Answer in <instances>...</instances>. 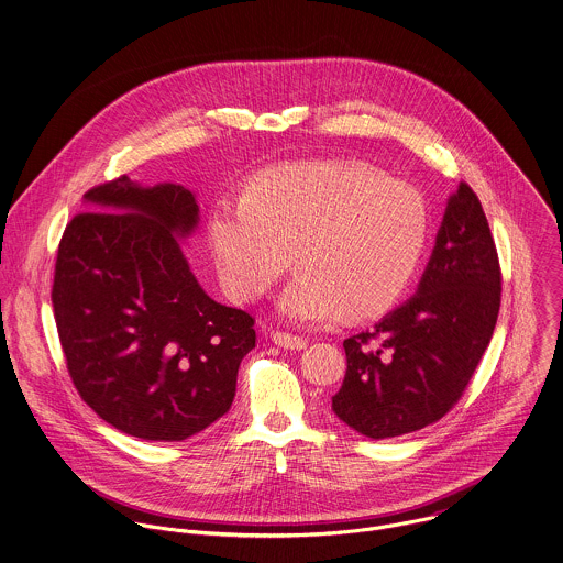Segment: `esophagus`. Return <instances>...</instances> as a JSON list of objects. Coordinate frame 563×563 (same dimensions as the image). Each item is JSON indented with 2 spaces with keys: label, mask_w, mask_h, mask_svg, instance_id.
Instances as JSON below:
<instances>
[{
  "label": "esophagus",
  "mask_w": 563,
  "mask_h": 563,
  "mask_svg": "<svg viewBox=\"0 0 563 563\" xmlns=\"http://www.w3.org/2000/svg\"><path fill=\"white\" fill-rule=\"evenodd\" d=\"M273 342L282 349H290V351H303L308 346V340L299 338V335H292V333H284V331H273Z\"/></svg>",
  "instance_id": "34e87169"
}]
</instances>
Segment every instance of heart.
I'll use <instances>...</instances> for the list:
<instances>
[{"label":"heart","mask_w":563,"mask_h":563,"mask_svg":"<svg viewBox=\"0 0 563 563\" xmlns=\"http://www.w3.org/2000/svg\"><path fill=\"white\" fill-rule=\"evenodd\" d=\"M429 232L424 197L382 170L306 162L257 177L242 201H221L208 242L223 290L251 303L290 266L286 321L324 324L384 314L411 282Z\"/></svg>","instance_id":"1"}]
</instances>
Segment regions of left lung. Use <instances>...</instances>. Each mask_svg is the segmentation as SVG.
<instances>
[{
  "instance_id": "obj_1",
  "label": "left lung",
  "mask_w": 563,
  "mask_h": 563,
  "mask_svg": "<svg viewBox=\"0 0 563 563\" xmlns=\"http://www.w3.org/2000/svg\"><path fill=\"white\" fill-rule=\"evenodd\" d=\"M500 308V268L468 184L449 197L416 295L373 331L344 340L346 375L333 413L386 440L440 420L466 390Z\"/></svg>"
}]
</instances>
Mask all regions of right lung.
Returning <instances> with one entry per match:
<instances>
[{
	"instance_id": "1",
	"label": "right lung",
	"mask_w": 563,
	"mask_h": 563,
	"mask_svg": "<svg viewBox=\"0 0 563 563\" xmlns=\"http://www.w3.org/2000/svg\"><path fill=\"white\" fill-rule=\"evenodd\" d=\"M65 230L54 312L71 379L97 416L181 442L232 407L253 319L199 286L179 242L199 225L192 190L128 175L84 195Z\"/></svg>"
}]
</instances>
